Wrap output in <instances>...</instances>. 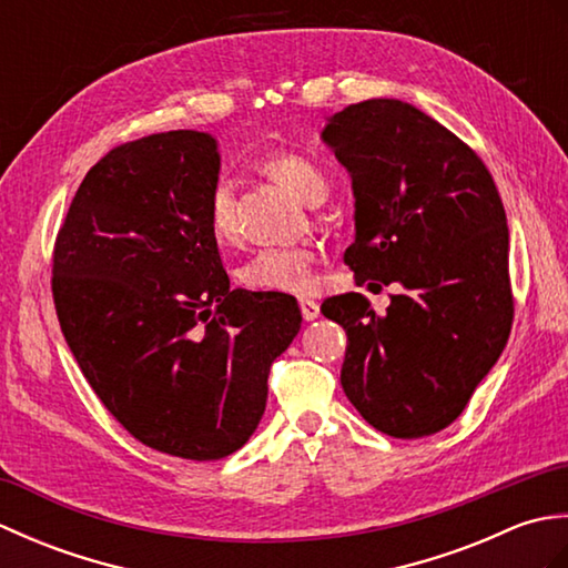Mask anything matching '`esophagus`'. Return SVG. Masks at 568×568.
I'll use <instances>...</instances> for the list:
<instances>
[{
    "mask_svg": "<svg viewBox=\"0 0 568 568\" xmlns=\"http://www.w3.org/2000/svg\"><path fill=\"white\" fill-rule=\"evenodd\" d=\"M300 312H303V317H305L307 322H312V320L320 317V305L315 303V300L303 297V300H300Z\"/></svg>",
    "mask_w": 568,
    "mask_h": 568,
    "instance_id": "esophagus-1",
    "label": "esophagus"
}]
</instances>
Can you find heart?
Listing matches in <instances>:
<instances>
[{
    "label": "heart",
    "mask_w": 568,
    "mask_h": 568,
    "mask_svg": "<svg viewBox=\"0 0 568 568\" xmlns=\"http://www.w3.org/2000/svg\"><path fill=\"white\" fill-rule=\"evenodd\" d=\"M258 171L291 192L300 202L322 204L329 192V178L322 168L293 151H277L263 155ZM207 222L212 236L220 244H229L236 236L234 216V192L226 180L214 183L207 197ZM317 253L310 246H273L261 248L239 268V283L248 291L261 293H307L312 287V271H315Z\"/></svg>",
    "instance_id": "obj_1"
}]
</instances>
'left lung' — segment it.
Here are the masks:
<instances>
[{"label": "left lung", "instance_id": "1", "mask_svg": "<svg viewBox=\"0 0 568 568\" xmlns=\"http://www.w3.org/2000/svg\"><path fill=\"white\" fill-rule=\"evenodd\" d=\"M322 139L356 197L344 263L358 285L400 287L385 315L358 293L322 303L348 339L342 388L378 432L429 437L464 413L508 344L503 200L476 151L407 102L348 104Z\"/></svg>", "mask_w": 568, "mask_h": 568}]
</instances>
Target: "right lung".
Instances as JSON below:
<instances>
[{
	"label": "right lung",
	"instance_id": "obj_1",
	"mask_svg": "<svg viewBox=\"0 0 568 568\" xmlns=\"http://www.w3.org/2000/svg\"><path fill=\"white\" fill-rule=\"evenodd\" d=\"M216 141L165 131L84 175L53 246V303L90 388L155 452L214 462L248 442L297 300L232 291L207 222Z\"/></svg>",
	"mask_w": 568,
	"mask_h": 568
}]
</instances>
